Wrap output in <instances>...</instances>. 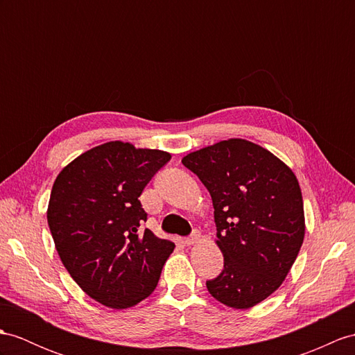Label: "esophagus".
I'll use <instances>...</instances> for the list:
<instances>
[{
    "instance_id": "obj_1",
    "label": "esophagus",
    "mask_w": 355,
    "mask_h": 355,
    "mask_svg": "<svg viewBox=\"0 0 355 355\" xmlns=\"http://www.w3.org/2000/svg\"><path fill=\"white\" fill-rule=\"evenodd\" d=\"M198 238H200V233H198V232H193L191 236H188V238L184 239V244H185V245H193V244L197 243Z\"/></svg>"
}]
</instances>
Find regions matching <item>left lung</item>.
Wrapping results in <instances>:
<instances>
[{
	"mask_svg": "<svg viewBox=\"0 0 355 355\" xmlns=\"http://www.w3.org/2000/svg\"><path fill=\"white\" fill-rule=\"evenodd\" d=\"M182 164L211 194L223 271L211 295L248 309L279 289L304 239V207L292 170L252 141L230 138L187 155Z\"/></svg>",
	"mask_w": 355,
	"mask_h": 355,
	"instance_id": "8db88e82",
	"label": "left lung"
}]
</instances>
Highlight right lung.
Here are the masks:
<instances>
[{
  "instance_id": "add662e5",
  "label": "right lung",
  "mask_w": 355,
  "mask_h": 355,
  "mask_svg": "<svg viewBox=\"0 0 355 355\" xmlns=\"http://www.w3.org/2000/svg\"><path fill=\"white\" fill-rule=\"evenodd\" d=\"M170 153L110 141L80 155L57 176L48 226L71 277L111 309L148 298L175 244L140 226L138 197L170 161Z\"/></svg>"
}]
</instances>
